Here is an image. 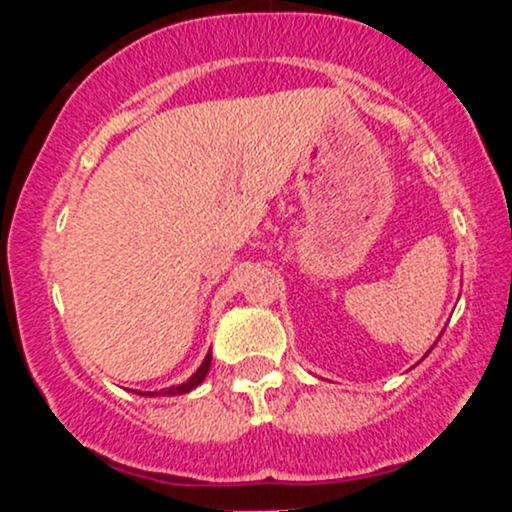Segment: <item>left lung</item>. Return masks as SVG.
Wrapping results in <instances>:
<instances>
[{"mask_svg": "<svg viewBox=\"0 0 512 512\" xmlns=\"http://www.w3.org/2000/svg\"><path fill=\"white\" fill-rule=\"evenodd\" d=\"M426 356H428V354H426Z\"/></svg>", "mask_w": 512, "mask_h": 512, "instance_id": "left-lung-1", "label": "left lung"}]
</instances>
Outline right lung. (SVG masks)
<instances>
[{"mask_svg": "<svg viewBox=\"0 0 512 512\" xmlns=\"http://www.w3.org/2000/svg\"><path fill=\"white\" fill-rule=\"evenodd\" d=\"M209 368H211V349H209V354L204 356L202 366H199V368L195 370V373H192L190 378L185 380V383L173 385V387H166V390H158V392H137V395H144V397H158V395H163V397H173V395H185V392L195 390V387H197L199 383H202L204 378H207Z\"/></svg>", "mask_w": 512, "mask_h": 512, "instance_id": "add662e5", "label": "right lung"}]
</instances>
